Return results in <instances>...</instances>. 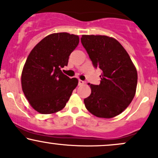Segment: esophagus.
<instances>
[{
  "label": "esophagus",
  "instance_id": "34e87169",
  "mask_svg": "<svg viewBox=\"0 0 158 158\" xmlns=\"http://www.w3.org/2000/svg\"><path fill=\"white\" fill-rule=\"evenodd\" d=\"M85 83V82L81 80V79H79V85H84Z\"/></svg>",
  "mask_w": 158,
  "mask_h": 158
}]
</instances>
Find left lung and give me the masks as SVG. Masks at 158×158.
<instances>
[{
  "instance_id": "8db88e82",
  "label": "left lung",
  "mask_w": 158,
  "mask_h": 158,
  "mask_svg": "<svg viewBox=\"0 0 158 158\" xmlns=\"http://www.w3.org/2000/svg\"><path fill=\"white\" fill-rule=\"evenodd\" d=\"M94 67L102 72L100 84H90L91 93L84 100L88 112L98 118H112L130 105L137 85V71L129 55L115 38L105 35H82Z\"/></svg>"
}]
</instances>
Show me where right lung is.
<instances>
[{"label":"right lung","instance_id":"right-lung-1","mask_svg":"<svg viewBox=\"0 0 158 158\" xmlns=\"http://www.w3.org/2000/svg\"><path fill=\"white\" fill-rule=\"evenodd\" d=\"M79 43L78 35L55 33L34 46L26 60L21 82L25 98L34 110L53 114L64 108L77 86L76 78H69L60 69Z\"/></svg>","mask_w":158,"mask_h":158}]
</instances>
